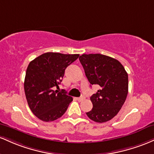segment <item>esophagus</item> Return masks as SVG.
Returning a JSON list of instances; mask_svg holds the SVG:
<instances>
[{"mask_svg":"<svg viewBox=\"0 0 154 154\" xmlns=\"http://www.w3.org/2000/svg\"><path fill=\"white\" fill-rule=\"evenodd\" d=\"M84 99H85V97H78L77 100H78V101H79V102H82Z\"/></svg>","mask_w":154,"mask_h":154,"instance_id":"1","label":"esophagus"}]
</instances>
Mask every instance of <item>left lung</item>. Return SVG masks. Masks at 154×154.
Segmentation results:
<instances>
[{
    "label": "left lung",
    "instance_id": "left-lung-1",
    "mask_svg": "<svg viewBox=\"0 0 154 154\" xmlns=\"http://www.w3.org/2000/svg\"><path fill=\"white\" fill-rule=\"evenodd\" d=\"M86 76L91 85L100 89L90 97L93 108L86 115L97 123H103L117 115L128 94V74L114 58L100 54L79 57Z\"/></svg>",
    "mask_w": 154,
    "mask_h": 154
}]
</instances>
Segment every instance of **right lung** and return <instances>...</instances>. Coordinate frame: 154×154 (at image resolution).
Returning a JSON list of instances; mask_svg holds the SVG:
<instances>
[{"label":"right lung","instance_id":"1","mask_svg":"<svg viewBox=\"0 0 154 154\" xmlns=\"http://www.w3.org/2000/svg\"><path fill=\"white\" fill-rule=\"evenodd\" d=\"M79 54L47 52L29 63L24 83L27 104L33 114L43 122H53L63 116L72 97L59 87L65 70Z\"/></svg>","mask_w":154,"mask_h":154}]
</instances>
